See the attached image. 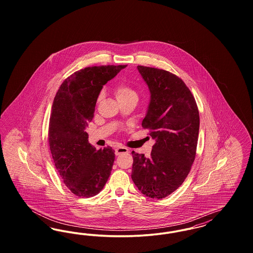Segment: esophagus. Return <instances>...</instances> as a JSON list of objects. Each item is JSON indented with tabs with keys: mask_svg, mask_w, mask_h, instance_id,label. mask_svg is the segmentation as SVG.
Listing matches in <instances>:
<instances>
[{
	"mask_svg": "<svg viewBox=\"0 0 253 253\" xmlns=\"http://www.w3.org/2000/svg\"><path fill=\"white\" fill-rule=\"evenodd\" d=\"M129 150L125 147H118L116 150H115V154L116 156H120L121 154H124V153H128Z\"/></svg>",
	"mask_w": 253,
	"mask_h": 253,
	"instance_id": "esophagus-1",
	"label": "esophagus"
}]
</instances>
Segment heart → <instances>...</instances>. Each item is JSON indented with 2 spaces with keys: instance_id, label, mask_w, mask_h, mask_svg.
<instances>
[{
  "instance_id": "b5f03b06",
  "label": "heart",
  "mask_w": 253,
  "mask_h": 253,
  "mask_svg": "<svg viewBox=\"0 0 253 253\" xmlns=\"http://www.w3.org/2000/svg\"><path fill=\"white\" fill-rule=\"evenodd\" d=\"M115 94L118 100L127 99V98H137L136 92L132 89L131 86L127 84H120L116 87Z\"/></svg>"
}]
</instances>
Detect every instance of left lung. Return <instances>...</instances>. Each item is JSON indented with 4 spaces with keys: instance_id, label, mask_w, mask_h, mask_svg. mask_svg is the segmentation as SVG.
I'll use <instances>...</instances> for the list:
<instances>
[{
    "instance_id": "8db88e82",
    "label": "left lung",
    "mask_w": 253,
    "mask_h": 253,
    "mask_svg": "<svg viewBox=\"0 0 253 253\" xmlns=\"http://www.w3.org/2000/svg\"><path fill=\"white\" fill-rule=\"evenodd\" d=\"M151 100L142 127L156 139L151 157L132 152V179L148 197L165 198L177 190L193 165L199 112L190 89L172 73L138 65Z\"/></svg>"
}]
</instances>
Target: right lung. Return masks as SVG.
<instances>
[{
  "mask_svg": "<svg viewBox=\"0 0 253 253\" xmlns=\"http://www.w3.org/2000/svg\"><path fill=\"white\" fill-rule=\"evenodd\" d=\"M127 65L86 67L60 85L49 120L52 158L65 186L79 197H92L108 180L115 161L111 147L96 150L85 128L93 120L96 99L103 85Z\"/></svg>",
  "mask_w": 253,
  "mask_h": 253,
  "instance_id": "obj_1",
  "label": "right lung"
}]
</instances>
